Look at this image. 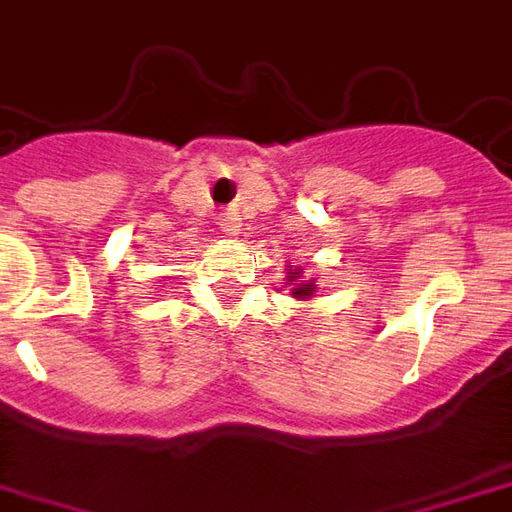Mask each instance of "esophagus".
<instances>
[{"label":"esophagus","mask_w":512,"mask_h":512,"mask_svg":"<svg viewBox=\"0 0 512 512\" xmlns=\"http://www.w3.org/2000/svg\"><path fill=\"white\" fill-rule=\"evenodd\" d=\"M218 229L224 232V235H238L241 232V215L235 210H227V212H221V218H218Z\"/></svg>","instance_id":"1"}]
</instances>
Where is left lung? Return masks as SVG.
Returning a JSON list of instances; mask_svg holds the SVG:
<instances>
[{"mask_svg":"<svg viewBox=\"0 0 512 512\" xmlns=\"http://www.w3.org/2000/svg\"><path fill=\"white\" fill-rule=\"evenodd\" d=\"M285 285L291 288V297H294V300L308 302L316 294V283L314 280H302L300 266H297V269H291V266L285 269Z\"/></svg>","mask_w":512,"mask_h":512,"instance_id":"left-lung-1","label":"left lung"}]
</instances>
